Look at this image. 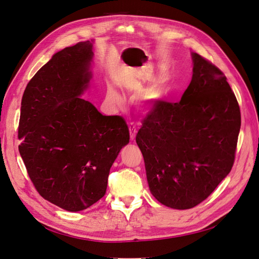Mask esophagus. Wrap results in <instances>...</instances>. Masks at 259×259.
Masks as SVG:
<instances>
[{"instance_id":"34e87169","label":"esophagus","mask_w":259,"mask_h":259,"mask_svg":"<svg viewBox=\"0 0 259 259\" xmlns=\"http://www.w3.org/2000/svg\"><path fill=\"white\" fill-rule=\"evenodd\" d=\"M136 134H137V130L135 127V125H134L133 123L130 124V135H131V140H135L136 138Z\"/></svg>"}]
</instances>
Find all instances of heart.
I'll return each instance as SVG.
<instances>
[{"instance_id":"1","label":"heart","mask_w":259,"mask_h":259,"mask_svg":"<svg viewBox=\"0 0 259 259\" xmlns=\"http://www.w3.org/2000/svg\"><path fill=\"white\" fill-rule=\"evenodd\" d=\"M161 97H162V92L159 89H151L147 92H144V94L141 96V100L143 101L144 104L151 105L153 103L159 101ZM106 99H107V102L112 106L119 107V108L124 107V99L113 87H108Z\"/></svg>"}]
</instances>
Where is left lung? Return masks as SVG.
I'll list each match as a JSON object with an SVG mask.
<instances>
[{
	"instance_id": "8db88e82",
	"label": "left lung",
	"mask_w": 259,
	"mask_h": 259,
	"mask_svg": "<svg viewBox=\"0 0 259 259\" xmlns=\"http://www.w3.org/2000/svg\"><path fill=\"white\" fill-rule=\"evenodd\" d=\"M191 56L192 78L181 101L155 102L136 136L151 193L174 209L194 207L227 177L241 125L225 75Z\"/></svg>"
}]
</instances>
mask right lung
I'll list each match as a JSON object with an SVG mask.
<instances>
[{"label": "right lung", "instance_id": "add662e5", "mask_svg": "<svg viewBox=\"0 0 259 259\" xmlns=\"http://www.w3.org/2000/svg\"><path fill=\"white\" fill-rule=\"evenodd\" d=\"M94 42L52 56L27 84L19 122V152L35 188L73 212L104 196L111 165L130 142L122 117L103 116L80 98L92 77Z\"/></svg>", "mask_w": 259, "mask_h": 259}]
</instances>
